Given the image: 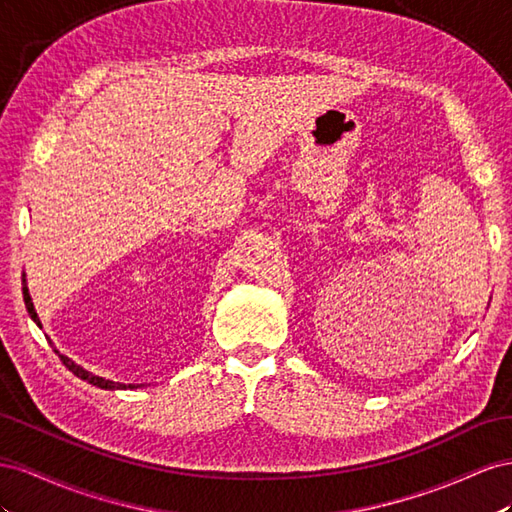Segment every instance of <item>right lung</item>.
<instances>
[{
  "instance_id": "obj_1",
  "label": "right lung",
  "mask_w": 512,
  "mask_h": 512,
  "mask_svg": "<svg viewBox=\"0 0 512 512\" xmlns=\"http://www.w3.org/2000/svg\"><path fill=\"white\" fill-rule=\"evenodd\" d=\"M23 283H25V274H23ZM23 300H25V306H27V313H29V317H32L34 321H36V326H40V319H38V315H36V309H34V302H32V296H29V289H27V285H23ZM55 354H60L55 349ZM60 358H62V362L66 364V369L68 371H72L75 373L79 379H85L87 384H92V386H98V388H102V390H126V388H141V386H145V384H120V382H111V379H105V377H98V375H94V373H90V371H85L83 367H79V364H75L72 362L70 358H66V356H62L60 354Z\"/></svg>"
}]
</instances>
